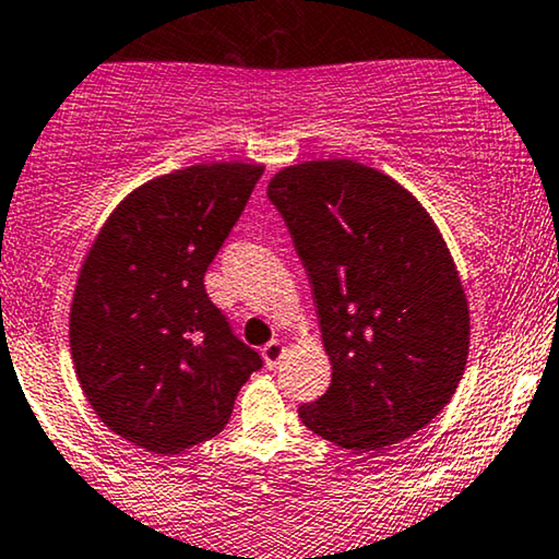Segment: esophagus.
<instances>
[{
  "instance_id": "34e87169",
  "label": "esophagus",
  "mask_w": 559,
  "mask_h": 559,
  "mask_svg": "<svg viewBox=\"0 0 559 559\" xmlns=\"http://www.w3.org/2000/svg\"><path fill=\"white\" fill-rule=\"evenodd\" d=\"M286 356V345L281 341H271L267 345H263V361L267 369H278L281 358Z\"/></svg>"
}]
</instances>
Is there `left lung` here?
<instances>
[{
	"mask_svg": "<svg viewBox=\"0 0 559 559\" xmlns=\"http://www.w3.org/2000/svg\"><path fill=\"white\" fill-rule=\"evenodd\" d=\"M312 286L328 392L299 407L350 451L418 433L454 397L469 356V304L441 229L390 175L309 159L267 182Z\"/></svg>",
	"mask_w": 559,
	"mask_h": 559,
	"instance_id": "obj_1",
	"label": "left lung"
}]
</instances>
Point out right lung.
Masks as SVG:
<instances>
[{"instance_id":"1","label":"right lung","mask_w":559,"mask_h":559,"mask_svg":"<svg viewBox=\"0 0 559 559\" xmlns=\"http://www.w3.org/2000/svg\"><path fill=\"white\" fill-rule=\"evenodd\" d=\"M263 169L211 162L146 180L82 260L69 312L74 373L97 418L133 447L180 454L209 441L263 364L203 286Z\"/></svg>"}]
</instances>
